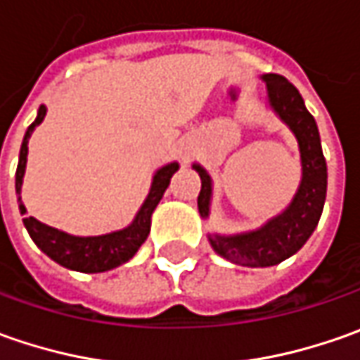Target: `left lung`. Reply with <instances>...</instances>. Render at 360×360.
<instances>
[{
	"label": "left lung",
	"mask_w": 360,
	"mask_h": 360,
	"mask_svg": "<svg viewBox=\"0 0 360 360\" xmlns=\"http://www.w3.org/2000/svg\"><path fill=\"white\" fill-rule=\"evenodd\" d=\"M262 79L266 82L272 110L297 136L302 162L300 186L290 206L283 214L266 222L262 229L236 236H208L218 255L234 264L252 269L278 264L300 250L316 229L326 198V160L321 148V136L300 91L278 74H264ZM194 168L200 174L202 180L198 210L202 218H206L210 210L212 180L202 166L194 164Z\"/></svg>",
	"instance_id": "obj_1"
}]
</instances>
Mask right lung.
<instances>
[{"mask_svg":"<svg viewBox=\"0 0 360 360\" xmlns=\"http://www.w3.org/2000/svg\"><path fill=\"white\" fill-rule=\"evenodd\" d=\"M46 112H48V108L39 105L37 118L23 136L18 172H15V192L18 194L21 190V180H23L25 162H27V140H30L35 126L41 124ZM176 170H178L176 162L160 168L156 176H154L150 194L142 204L136 220L131 222L128 229L118 230V232L104 234V236H72V234H65L62 230L51 229L48 224L35 220L34 216L23 218V224L30 232L32 240L37 244V248L44 250L51 260H56L58 264H62L65 269L79 270V272H104V270L116 269L120 264L128 262L148 238L152 212L158 206V202L162 200L166 188L170 184V178H172V174ZM18 202H20L21 214H25V206L21 204V196L18 198Z\"/></svg>","mask_w":360,"mask_h":360,"instance_id":"add662e5","label":"right lung"}]
</instances>
